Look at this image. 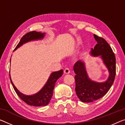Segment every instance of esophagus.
Returning <instances> with one entry per match:
<instances>
[{
	"label": "esophagus",
	"instance_id": "1",
	"mask_svg": "<svg viewBox=\"0 0 125 125\" xmlns=\"http://www.w3.org/2000/svg\"><path fill=\"white\" fill-rule=\"evenodd\" d=\"M64 74H69V73H70V71L68 68H66L64 70Z\"/></svg>",
	"mask_w": 125,
	"mask_h": 125
}]
</instances>
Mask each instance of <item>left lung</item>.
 Instances as JSON below:
<instances>
[{
  "mask_svg": "<svg viewBox=\"0 0 125 125\" xmlns=\"http://www.w3.org/2000/svg\"><path fill=\"white\" fill-rule=\"evenodd\" d=\"M97 44L91 49L90 54L94 57H101L109 72L107 80L104 82H97L89 78L85 67V63L78 61L73 67L76 74V94L82 102H92L104 96L111 87L116 76V58L113 51L103 38L94 34Z\"/></svg>",
  "mask_w": 125,
  "mask_h": 125,
  "instance_id": "obj_1",
  "label": "left lung"
}]
</instances>
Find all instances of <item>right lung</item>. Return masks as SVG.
<instances>
[{
  "label": "right lung",
  "instance_id": "add662e5",
  "mask_svg": "<svg viewBox=\"0 0 125 125\" xmlns=\"http://www.w3.org/2000/svg\"><path fill=\"white\" fill-rule=\"evenodd\" d=\"M45 33L38 32V31H30V32L27 33L21 38L18 44L15 47L14 51L16 50L17 48H18L23 44L28 42L42 39L45 36ZM63 73V70H61L51 73L48 81L44 86H43V87L37 94L30 95V96L24 94L22 93L19 92L16 88V87L14 86V84H13L10 74L9 77L11 84H12L15 92L17 93L18 96L21 98V100H22L24 102L30 106L39 107L45 106L49 104V101L52 98L55 82L59 78H60L62 76Z\"/></svg>",
  "mask_w": 125,
  "mask_h": 125
}]
</instances>
